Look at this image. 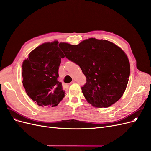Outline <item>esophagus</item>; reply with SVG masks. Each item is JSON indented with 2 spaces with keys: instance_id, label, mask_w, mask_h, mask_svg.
<instances>
[{
  "instance_id": "esophagus-1",
  "label": "esophagus",
  "mask_w": 151,
  "mask_h": 151,
  "mask_svg": "<svg viewBox=\"0 0 151 151\" xmlns=\"http://www.w3.org/2000/svg\"><path fill=\"white\" fill-rule=\"evenodd\" d=\"M75 83V81H72V82H71V83H70V84H73V83Z\"/></svg>"
}]
</instances>
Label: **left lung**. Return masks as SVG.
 <instances>
[{
    "label": "left lung",
    "mask_w": 151,
    "mask_h": 151,
    "mask_svg": "<svg viewBox=\"0 0 151 151\" xmlns=\"http://www.w3.org/2000/svg\"><path fill=\"white\" fill-rule=\"evenodd\" d=\"M60 47L66 58L78 65L85 75L86 83L82 92L91 104L107 108L120 99L130 72L129 59L120 47L93 38L77 45L61 43Z\"/></svg>",
    "instance_id": "1"
}]
</instances>
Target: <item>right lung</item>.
Here are the masks:
<instances>
[{"instance_id":"right-lung-1","label":"right lung","mask_w":151,"mask_h":151,"mask_svg":"<svg viewBox=\"0 0 151 151\" xmlns=\"http://www.w3.org/2000/svg\"><path fill=\"white\" fill-rule=\"evenodd\" d=\"M57 41L34 49L22 62V84L28 96L40 106H56L65 96L58 67L65 56Z\"/></svg>"}]
</instances>
